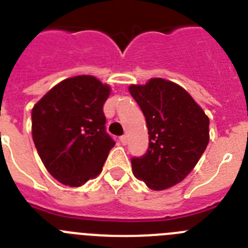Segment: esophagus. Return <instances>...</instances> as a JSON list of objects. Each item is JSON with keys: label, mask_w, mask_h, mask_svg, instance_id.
I'll use <instances>...</instances> for the list:
<instances>
[{"label": "esophagus", "mask_w": 248, "mask_h": 248, "mask_svg": "<svg viewBox=\"0 0 248 248\" xmlns=\"http://www.w3.org/2000/svg\"><path fill=\"white\" fill-rule=\"evenodd\" d=\"M120 143H122L123 145H126V143H128V138H126V135H122V137H120Z\"/></svg>", "instance_id": "34e87169"}]
</instances>
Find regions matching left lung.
Returning <instances> with one entry per match:
<instances>
[{"instance_id": "left-lung-1", "label": "left lung", "mask_w": 248, "mask_h": 248, "mask_svg": "<svg viewBox=\"0 0 248 248\" xmlns=\"http://www.w3.org/2000/svg\"><path fill=\"white\" fill-rule=\"evenodd\" d=\"M131 97L146 120L149 148L131 157L133 174L153 190H165L191 172L209 144L210 120L180 85L153 78L130 85Z\"/></svg>"}]
</instances>
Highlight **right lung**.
Returning a JSON list of instances; mask_svg holds the SVG:
<instances>
[{
	"label": "right lung",
	"mask_w": 248,
	"mask_h": 248,
	"mask_svg": "<svg viewBox=\"0 0 248 248\" xmlns=\"http://www.w3.org/2000/svg\"><path fill=\"white\" fill-rule=\"evenodd\" d=\"M110 87L77 76L50 89L32 109V137L52 176L78 187L102 172L115 141L105 130L103 105Z\"/></svg>",
	"instance_id": "obj_1"
}]
</instances>
